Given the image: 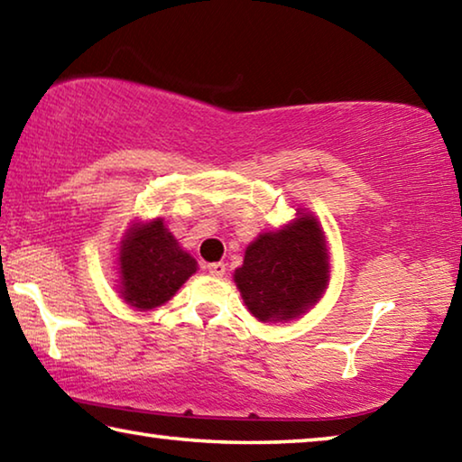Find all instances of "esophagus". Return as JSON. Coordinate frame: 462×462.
Listing matches in <instances>:
<instances>
[{"mask_svg":"<svg viewBox=\"0 0 462 462\" xmlns=\"http://www.w3.org/2000/svg\"><path fill=\"white\" fill-rule=\"evenodd\" d=\"M208 271L212 273L214 277H224L226 275V264L224 263H212V264H208Z\"/></svg>","mask_w":462,"mask_h":462,"instance_id":"esophagus-1","label":"esophagus"}]
</instances>
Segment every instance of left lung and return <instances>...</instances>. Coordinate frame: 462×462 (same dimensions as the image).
Here are the masks:
<instances>
[{
    "label": "left lung",
    "instance_id": "obj_1",
    "mask_svg": "<svg viewBox=\"0 0 462 462\" xmlns=\"http://www.w3.org/2000/svg\"><path fill=\"white\" fill-rule=\"evenodd\" d=\"M234 281L261 322H279L314 306L328 283L326 238L314 216L303 214L283 230L264 232L246 248Z\"/></svg>",
    "mask_w": 462,
    "mask_h": 462
}]
</instances>
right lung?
<instances>
[{
  "label": "right lung",
  "mask_w": 462,
  "mask_h": 462,
  "mask_svg": "<svg viewBox=\"0 0 462 462\" xmlns=\"http://www.w3.org/2000/svg\"><path fill=\"white\" fill-rule=\"evenodd\" d=\"M195 271L198 263L183 253L162 220L134 226L122 245V295L138 310L162 306Z\"/></svg>",
  "instance_id": "add662e5"
}]
</instances>
